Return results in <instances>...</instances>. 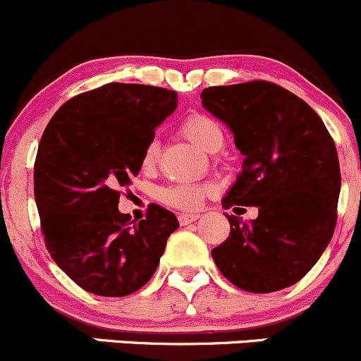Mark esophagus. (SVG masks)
Returning a JSON list of instances; mask_svg holds the SVG:
<instances>
[{
	"instance_id": "esophagus-1",
	"label": "esophagus",
	"mask_w": 361,
	"mask_h": 361,
	"mask_svg": "<svg viewBox=\"0 0 361 361\" xmlns=\"http://www.w3.org/2000/svg\"><path fill=\"white\" fill-rule=\"evenodd\" d=\"M200 217V214H191V212H182L179 214V223L182 226H185V224H191L192 221H196Z\"/></svg>"
}]
</instances>
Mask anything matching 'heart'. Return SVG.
I'll list each match as a JSON object with an SVG mask.
<instances>
[{"instance_id":"1","label":"heart","mask_w":361,"mask_h":361,"mask_svg":"<svg viewBox=\"0 0 361 361\" xmlns=\"http://www.w3.org/2000/svg\"><path fill=\"white\" fill-rule=\"evenodd\" d=\"M182 133L195 142L198 147H202L207 152H216L223 147L224 144V131L221 124L212 117L205 116V114H191L185 117L184 123L180 126ZM159 158V142L156 138H151L147 145L142 152L140 165L144 170H152L158 163ZM209 195V188L203 184H195V182H180V184H172L169 188L161 189L163 203L176 209L182 210H192L200 207L203 198Z\"/></svg>"}]
</instances>
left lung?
<instances>
[{"instance_id": "obj_1", "label": "left lung", "mask_w": 361, "mask_h": 361, "mask_svg": "<svg viewBox=\"0 0 361 361\" xmlns=\"http://www.w3.org/2000/svg\"><path fill=\"white\" fill-rule=\"evenodd\" d=\"M202 105L226 123L245 156L223 207H258L251 224L226 216L230 235L212 249L217 269L251 293L298 283L337 223L341 166L334 138L302 98L272 82L207 87Z\"/></svg>"}]
</instances>
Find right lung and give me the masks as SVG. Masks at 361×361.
<instances>
[{"label":"right lung","mask_w":361,"mask_h":361,"mask_svg":"<svg viewBox=\"0 0 361 361\" xmlns=\"http://www.w3.org/2000/svg\"><path fill=\"white\" fill-rule=\"evenodd\" d=\"M176 106V91L110 82L68 99L42 135L35 200L45 245L89 293L126 297L140 290L179 228L156 203L140 221L117 209L119 189L138 176L144 147Z\"/></svg>","instance_id":"obj_1"}]
</instances>
